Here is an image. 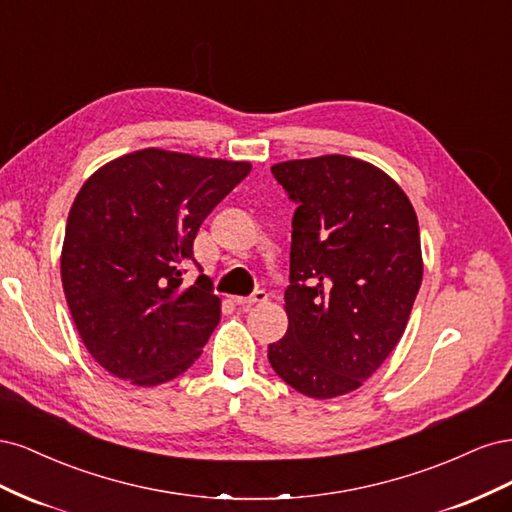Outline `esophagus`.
Returning a JSON list of instances; mask_svg holds the SVG:
<instances>
[{
  "label": "esophagus",
  "instance_id": "esophagus-1",
  "mask_svg": "<svg viewBox=\"0 0 512 512\" xmlns=\"http://www.w3.org/2000/svg\"><path fill=\"white\" fill-rule=\"evenodd\" d=\"M232 301H235V305L247 309V307H252L256 303H265L267 301V292L265 290H256L252 297H235Z\"/></svg>",
  "mask_w": 512,
  "mask_h": 512
}]
</instances>
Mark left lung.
I'll use <instances>...</instances> for the list:
<instances>
[{"instance_id": "1", "label": "left lung", "mask_w": 512, "mask_h": 512, "mask_svg": "<svg viewBox=\"0 0 512 512\" xmlns=\"http://www.w3.org/2000/svg\"><path fill=\"white\" fill-rule=\"evenodd\" d=\"M292 215L286 335L269 363L314 399L363 386L399 344L423 280L416 211L399 183L359 158L271 166Z\"/></svg>"}]
</instances>
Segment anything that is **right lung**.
<instances>
[{
	"label": "right lung",
	"mask_w": 512,
	"mask_h": 512,
	"mask_svg": "<svg viewBox=\"0 0 512 512\" xmlns=\"http://www.w3.org/2000/svg\"><path fill=\"white\" fill-rule=\"evenodd\" d=\"M250 170L147 147L83 183L61 245V284L76 331L108 374L158 386L203 354L222 301L205 275L185 286L181 271L200 224Z\"/></svg>",
	"instance_id": "1"
}]
</instances>
